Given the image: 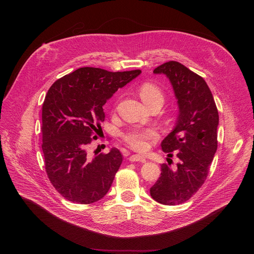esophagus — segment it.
Instances as JSON below:
<instances>
[{
  "label": "esophagus",
  "mask_w": 254,
  "mask_h": 254,
  "mask_svg": "<svg viewBox=\"0 0 254 254\" xmlns=\"http://www.w3.org/2000/svg\"><path fill=\"white\" fill-rule=\"evenodd\" d=\"M129 161L130 162H141V163H144L147 160L144 157L140 156V155H132L129 157Z\"/></svg>",
  "instance_id": "34e87169"
}]
</instances>
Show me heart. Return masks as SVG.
Listing matches in <instances>:
<instances>
[{
  "label": "heart",
  "instance_id": "1",
  "mask_svg": "<svg viewBox=\"0 0 254 254\" xmlns=\"http://www.w3.org/2000/svg\"><path fill=\"white\" fill-rule=\"evenodd\" d=\"M137 91L139 97L148 107L156 103L162 105L164 102V92L157 84L153 82H144L140 84ZM158 136V131L153 127H134L126 132L124 138L131 149L138 152H143L149 149L150 141L157 139Z\"/></svg>",
  "mask_w": 254,
  "mask_h": 254
}]
</instances>
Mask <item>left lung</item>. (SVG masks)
<instances>
[{"label":"left lung","instance_id":"1","mask_svg":"<svg viewBox=\"0 0 254 254\" xmlns=\"http://www.w3.org/2000/svg\"><path fill=\"white\" fill-rule=\"evenodd\" d=\"M166 75L177 98L179 115L173 130L161 146L179 162L172 170L161 166V177L150 189L152 198L164 205H179L201 188L217 150L218 111L206 81L177 61H169L154 70Z\"/></svg>","mask_w":254,"mask_h":254}]
</instances>
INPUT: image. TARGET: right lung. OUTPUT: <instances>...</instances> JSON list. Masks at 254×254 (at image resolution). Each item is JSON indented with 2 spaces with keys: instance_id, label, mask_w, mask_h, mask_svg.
<instances>
[{
  "instance_id": "obj_1",
  "label": "right lung",
  "mask_w": 254,
  "mask_h": 254,
  "mask_svg": "<svg viewBox=\"0 0 254 254\" xmlns=\"http://www.w3.org/2000/svg\"><path fill=\"white\" fill-rule=\"evenodd\" d=\"M140 73L82 67L49 88L42 106L45 169L53 187L68 201L91 204L110 190L123 162L121 152L113 148L92 158L87 149L101 128L106 100Z\"/></svg>"
}]
</instances>
